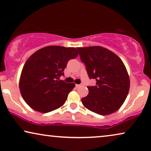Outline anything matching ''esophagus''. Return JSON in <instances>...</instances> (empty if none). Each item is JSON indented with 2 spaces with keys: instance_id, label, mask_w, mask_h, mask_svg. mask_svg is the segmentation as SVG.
<instances>
[{
  "instance_id": "34e87169",
  "label": "esophagus",
  "mask_w": 151,
  "mask_h": 151,
  "mask_svg": "<svg viewBox=\"0 0 151 151\" xmlns=\"http://www.w3.org/2000/svg\"><path fill=\"white\" fill-rule=\"evenodd\" d=\"M81 86V84H76V88H79V87Z\"/></svg>"
}]
</instances>
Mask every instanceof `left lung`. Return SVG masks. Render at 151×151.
<instances>
[{"instance_id":"obj_1","label":"left lung","mask_w":151,"mask_h":151,"mask_svg":"<svg viewBox=\"0 0 151 151\" xmlns=\"http://www.w3.org/2000/svg\"><path fill=\"white\" fill-rule=\"evenodd\" d=\"M86 65L89 78L96 86H88L89 94L82 98L84 107L99 115H109L119 109L128 94L130 80L122 61L101 46L76 48Z\"/></svg>"}]
</instances>
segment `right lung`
Masks as SVG:
<instances>
[{"instance_id":"add662e5","label":"right lung","mask_w":151,"mask_h":151,"mask_svg":"<svg viewBox=\"0 0 151 151\" xmlns=\"http://www.w3.org/2000/svg\"><path fill=\"white\" fill-rule=\"evenodd\" d=\"M75 48L49 46L31 55L24 63L20 79L21 94L35 111L48 113L62 106L75 83L59 80L70 59L77 57Z\"/></svg>"}]
</instances>
